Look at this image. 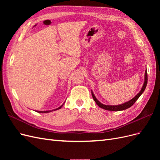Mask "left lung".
Listing matches in <instances>:
<instances>
[{
    "mask_svg": "<svg viewBox=\"0 0 160 160\" xmlns=\"http://www.w3.org/2000/svg\"><path fill=\"white\" fill-rule=\"evenodd\" d=\"M147 83H148V72H147V70H146V72H145V81H144V83L143 85V87H142L141 91H140L139 93L136 96L134 97V98L132 99H131L130 101H128V102L123 103L122 105H103L102 103H101L99 101L96 99L95 96L94 95L92 91H91V95H92V97H93L94 101H95V103H97V105H98L99 107H100L101 108L104 109L105 110H108V111H122V110H125V109L131 108L135 103V102L138 99V98H139L140 95H141L143 93V92L144 91L145 89L146 88Z\"/></svg>",
    "mask_w": 160,
    "mask_h": 160,
    "instance_id": "1",
    "label": "left lung"
}]
</instances>
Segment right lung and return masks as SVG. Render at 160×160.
Instances as JSON below:
<instances>
[{
    "mask_svg": "<svg viewBox=\"0 0 160 160\" xmlns=\"http://www.w3.org/2000/svg\"><path fill=\"white\" fill-rule=\"evenodd\" d=\"M62 105H61V106H60L59 108H58L57 109H53V110H57V109H61V108H62ZM53 110H52V111H53ZM36 111L37 112H38V113H48V112H50V111Z\"/></svg>",
    "mask_w": 160,
    "mask_h": 160,
    "instance_id": "1",
    "label": "right lung"
}]
</instances>
